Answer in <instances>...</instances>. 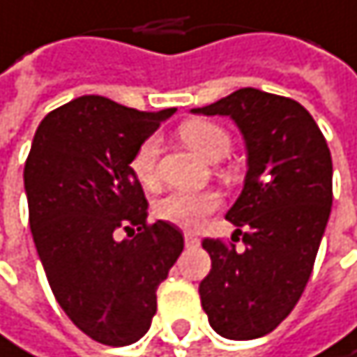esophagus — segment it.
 <instances>
[{"instance_id": "34e87169", "label": "esophagus", "mask_w": 357, "mask_h": 357, "mask_svg": "<svg viewBox=\"0 0 357 357\" xmlns=\"http://www.w3.org/2000/svg\"><path fill=\"white\" fill-rule=\"evenodd\" d=\"M184 243H186V247L190 249V247H197V245H199V238H197L195 234L186 232V234H184Z\"/></svg>"}]
</instances>
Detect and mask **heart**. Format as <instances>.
<instances>
[{
    "instance_id": "1",
    "label": "heart",
    "mask_w": 357,
    "mask_h": 357,
    "mask_svg": "<svg viewBox=\"0 0 357 357\" xmlns=\"http://www.w3.org/2000/svg\"><path fill=\"white\" fill-rule=\"evenodd\" d=\"M177 135L180 139L190 146L195 152H199L205 160L218 162L222 160L228 150H230V135L228 131L211 121L195 119L186 121L177 127ZM156 154H158V144L154 137L144 139L137 150L131 156V173L135 175V180L144 188H154L158 184L156 175ZM220 205V197L213 190H203V192H169L154 205V213L158 220L175 224L186 230H195L201 226V222L215 211Z\"/></svg>"
}]
</instances>
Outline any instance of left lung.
<instances>
[{"label": "left lung", "mask_w": 357, "mask_h": 357, "mask_svg": "<svg viewBox=\"0 0 357 357\" xmlns=\"http://www.w3.org/2000/svg\"><path fill=\"white\" fill-rule=\"evenodd\" d=\"M199 114L230 116L247 146L245 188L226 220L245 249L205 238L211 272L201 303L213 331L249 341L272 333L297 305L333 207V158L312 114L295 100L243 87Z\"/></svg>", "instance_id": "1"}]
</instances>
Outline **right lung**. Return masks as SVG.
<instances>
[{
  "label": "right lung",
  "mask_w": 357,
  "mask_h": 357,
  "mask_svg": "<svg viewBox=\"0 0 357 357\" xmlns=\"http://www.w3.org/2000/svg\"><path fill=\"white\" fill-rule=\"evenodd\" d=\"M173 112L81 96L39 123L24 162L29 224L50 289L73 324L102 345L146 335L156 289L184 251L173 224L146 222L148 201L129 167Z\"/></svg>",
  "instance_id": "right-lung-1"
}]
</instances>
